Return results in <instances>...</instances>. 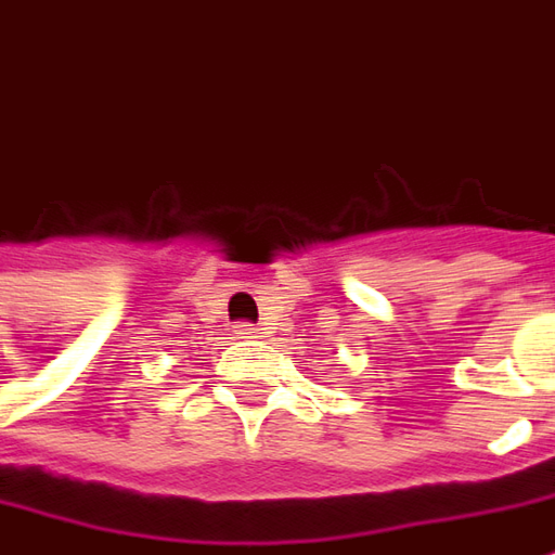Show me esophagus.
Instances as JSON below:
<instances>
[{
	"instance_id": "esophagus-1",
	"label": "esophagus",
	"mask_w": 555,
	"mask_h": 555,
	"mask_svg": "<svg viewBox=\"0 0 555 555\" xmlns=\"http://www.w3.org/2000/svg\"><path fill=\"white\" fill-rule=\"evenodd\" d=\"M234 333H240V336H255V333H258V327H255V324H237V327H234Z\"/></svg>"
}]
</instances>
